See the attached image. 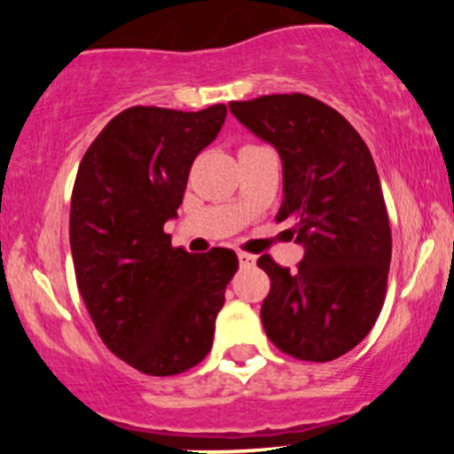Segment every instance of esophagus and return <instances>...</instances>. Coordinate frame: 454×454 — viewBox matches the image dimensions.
I'll use <instances>...</instances> for the list:
<instances>
[{
  "label": "esophagus",
  "mask_w": 454,
  "mask_h": 454,
  "mask_svg": "<svg viewBox=\"0 0 454 454\" xmlns=\"http://www.w3.org/2000/svg\"><path fill=\"white\" fill-rule=\"evenodd\" d=\"M239 264H241L243 269H249L256 264V256H252V254H245V252H239Z\"/></svg>",
  "instance_id": "obj_1"
}]
</instances>
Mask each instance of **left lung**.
Wrapping results in <instances>:
<instances>
[{"label":"left lung","mask_w":454,"mask_h":454,"mask_svg":"<svg viewBox=\"0 0 454 454\" xmlns=\"http://www.w3.org/2000/svg\"><path fill=\"white\" fill-rule=\"evenodd\" d=\"M228 106L279 153L278 222H293L288 232L305 252L294 273L269 256L258 260L270 278L260 309L267 337L301 361L340 358L376 325L393 252L372 153L335 108L303 93Z\"/></svg>","instance_id":"obj_1"}]
</instances>
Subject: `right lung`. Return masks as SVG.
Here are the masks:
<instances>
[{
	"label": "right lung",
	"mask_w": 454,
	"mask_h": 454,
	"mask_svg": "<svg viewBox=\"0 0 454 454\" xmlns=\"http://www.w3.org/2000/svg\"><path fill=\"white\" fill-rule=\"evenodd\" d=\"M226 113L223 104L198 113L132 106L106 123L78 166L70 205L78 290L108 350L149 376H175L209 354L239 269L232 249L192 256L164 232L192 161Z\"/></svg>",
	"instance_id": "add662e5"
}]
</instances>
